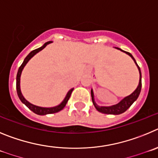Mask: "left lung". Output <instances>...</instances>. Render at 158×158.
Returning <instances> with one entry per match:
<instances>
[{
  "mask_svg": "<svg viewBox=\"0 0 158 158\" xmlns=\"http://www.w3.org/2000/svg\"><path fill=\"white\" fill-rule=\"evenodd\" d=\"M116 49H120V51L122 52H125V53H127V55L131 56V57L133 59L134 62L135 63V64L137 65L138 67V69H139V83L138 85L137 88L131 94H130L129 96L125 97L124 98L122 99L120 102L116 105H114V106H98L96 104L94 101V92H93V89H91V98H92V102H93L94 106H95L96 109L98 112L102 113H105V114H113V115H119V114H121V113H124L125 111L127 110L131 106L132 104L134 103V102H135L137 100V98H139V95L141 92V87H142V74H141V70H140V68L139 67V65L137 64L136 63L135 60V58L133 57L131 54L130 52H126V51H123L120 48L116 47Z\"/></svg>",
  "mask_w": 158,
  "mask_h": 158,
  "instance_id": "8db88e82",
  "label": "left lung"
}]
</instances>
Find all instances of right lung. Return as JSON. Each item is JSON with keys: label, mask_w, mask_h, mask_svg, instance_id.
Wrapping results in <instances>:
<instances>
[{"label": "right lung", "mask_w": 158, "mask_h": 158, "mask_svg": "<svg viewBox=\"0 0 158 158\" xmlns=\"http://www.w3.org/2000/svg\"><path fill=\"white\" fill-rule=\"evenodd\" d=\"M51 42H52L51 41H50V42H45V43L43 45H42V47L35 49V50H33V51H31L29 54H28L27 56H26V58L24 59L23 62V64H21V66L19 68V70H18V72H17V76H16L17 94H18V96H19V99H20L21 102H22L23 103L24 105L27 106V107L29 108V109H31L32 112H34V113H36V114H38V115L52 114V113H58L59 111L62 110V109L64 108V106H66V104H67V102H68V101H69V98H70L71 94H72V90H73V89H71L68 92L66 97H65V98L64 99L63 102L60 104L59 106H55V107H51V108H44V107H39V106H35V105L30 103L29 102H27L26 99L24 98V97L23 96L22 93H21V90H20V76H21V73H22L23 69V68L25 67V65L27 64V63L29 61L31 58L33 57V56H35L36 53H38V52H40L41 50H42V49H43L46 46V45H49V44L51 43Z\"/></svg>", "instance_id": "obj_1"}]
</instances>
